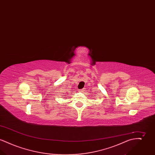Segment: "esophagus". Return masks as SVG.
<instances>
[{"mask_svg":"<svg viewBox=\"0 0 155 155\" xmlns=\"http://www.w3.org/2000/svg\"><path fill=\"white\" fill-rule=\"evenodd\" d=\"M84 91H85V89H81V90L80 91V92H84Z\"/></svg>","mask_w":155,"mask_h":155,"instance_id":"34e87169","label":"esophagus"}]
</instances>
